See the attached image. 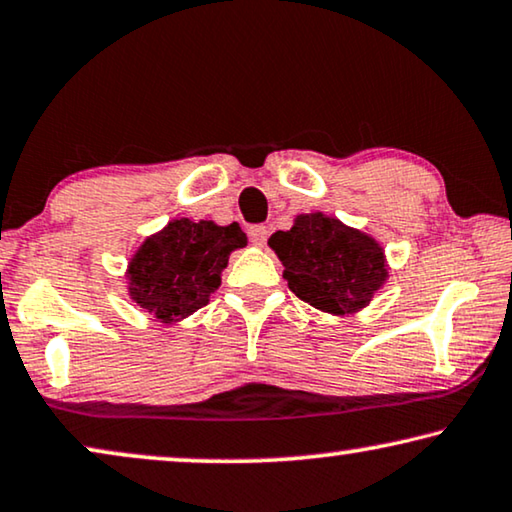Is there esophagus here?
I'll list each match as a JSON object with an SVG mask.
<instances>
[{
  "instance_id": "1",
  "label": "esophagus",
  "mask_w": 512,
  "mask_h": 512,
  "mask_svg": "<svg viewBox=\"0 0 512 512\" xmlns=\"http://www.w3.org/2000/svg\"><path fill=\"white\" fill-rule=\"evenodd\" d=\"M248 236L255 246H264L266 239H269V229H266L264 225H253L248 229Z\"/></svg>"
}]
</instances>
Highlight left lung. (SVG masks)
Masks as SVG:
<instances>
[{"label":"left lung","instance_id":"left-lung-1","mask_svg":"<svg viewBox=\"0 0 512 512\" xmlns=\"http://www.w3.org/2000/svg\"><path fill=\"white\" fill-rule=\"evenodd\" d=\"M285 266L287 287L327 313H355L385 283L383 250L369 236L322 213L299 215L290 232L269 239Z\"/></svg>","mask_w":512,"mask_h":512}]
</instances>
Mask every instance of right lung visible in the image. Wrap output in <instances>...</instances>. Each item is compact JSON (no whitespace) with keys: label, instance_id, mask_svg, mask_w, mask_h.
Masks as SVG:
<instances>
[{"label":"right lung","instance_id":"right-lung-1","mask_svg":"<svg viewBox=\"0 0 512 512\" xmlns=\"http://www.w3.org/2000/svg\"><path fill=\"white\" fill-rule=\"evenodd\" d=\"M248 243L241 227L174 220L150 236L129 266V294L157 320L174 322L199 311L220 287L229 253Z\"/></svg>","mask_w":512,"mask_h":512}]
</instances>
